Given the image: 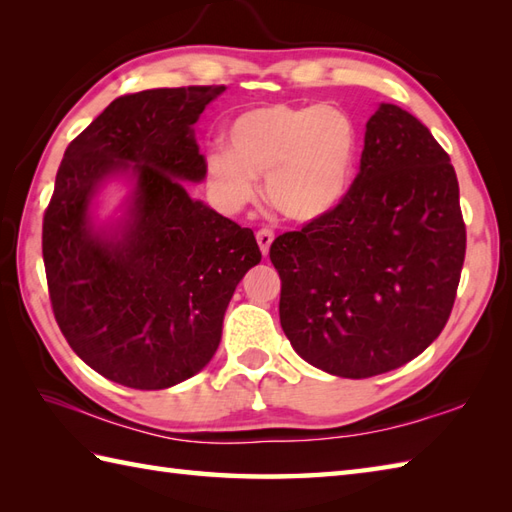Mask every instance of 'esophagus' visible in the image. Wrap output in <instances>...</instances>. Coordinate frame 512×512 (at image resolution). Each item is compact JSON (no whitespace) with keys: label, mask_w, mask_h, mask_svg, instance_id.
Here are the masks:
<instances>
[{"label":"esophagus","mask_w":512,"mask_h":512,"mask_svg":"<svg viewBox=\"0 0 512 512\" xmlns=\"http://www.w3.org/2000/svg\"><path fill=\"white\" fill-rule=\"evenodd\" d=\"M255 237H257V244H259V250H262V255L268 257L270 244H273V239H275L273 231H268V228H262V231H259Z\"/></svg>","instance_id":"34e87169"}]
</instances>
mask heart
Masks as SVG:
<instances>
[{"label":"heart","mask_w":512,"mask_h":512,"mask_svg":"<svg viewBox=\"0 0 512 512\" xmlns=\"http://www.w3.org/2000/svg\"><path fill=\"white\" fill-rule=\"evenodd\" d=\"M228 147L204 156V178L215 202L239 211L257 198L266 178L268 202L295 222H317L339 206L358 165V129L334 105H266L239 114Z\"/></svg>","instance_id":"1"}]
</instances>
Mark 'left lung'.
I'll return each instance as SVG.
<instances>
[{"label": "left lung", "instance_id": "obj_1", "mask_svg": "<svg viewBox=\"0 0 512 512\" xmlns=\"http://www.w3.org/2000/svg\"><path fill=\"white\" fill-rule=\"evenodd\" d=\"M466 250L455 169L416 116L380 103L336 209L279 235V319L303 361L369 378L413 361L453 308Z\"/></svg>", "mask_w": 512, "mask_h": 512}]
</instances>
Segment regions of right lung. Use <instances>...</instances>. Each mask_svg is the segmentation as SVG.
Returning <instances> with one entry per match:
<instances>
[{"mask_svg":"<svg viewBox=\"0 0 512 512\" xmlns=\"http://www.w3.org/2000/svg\"><path fill=\"white\" fill-rule=\"evenodd\" d=\"M226 88L121 96L65 149L43 217L59 328L94 372L167 389L211 363L239 281L262 262L250 228L191 198L204 180L193 125ZM126 189L103 218L100 195Z\"/></svg>","mask_w":512,"mask_h":512,"instance_id":"obj_1","label":"right lung"}]
</instances>
